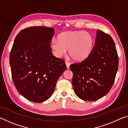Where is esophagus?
<instances>
[{"instance_id": "34e87169", "label": "esophagus", "mask_w": 128, "mask_h": 128, "mask_svg": "<svg viewBox=\"0 0 128 128\" xmlns=\"http://www.w3.org/2000/svg\"><path fill=\"white\" fill-rule=\"evenodd\" d=\"M66 68L68 69L69 68V66H70V63H69V62H66Z\"/></svg>"}]
</instances>
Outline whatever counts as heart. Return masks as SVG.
<instances>
[{"mask_svg":"<svg viewBox=\"0 0 128 128\" xmlns=\"http://www.w3.org/2000/svg\"><path fill=\"white\" fill-rule=\"evenodd\" d=\"M58 40L51 43L56 55H64L69 50V55L76 62L86 59L92 52L94 44L92 36L86 32H65L58 36Z\"/></svg>","mask_w":128,"mask_h":128,"instance_id":"heart-1","label":"heart"}]
</instances>
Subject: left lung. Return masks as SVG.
I'll list each match as a JSON object with an SVG mask.
<instances>
[{"instance_id": "obj_1", "label": "left lung", "mask_w": 128, "mask_h": 128, "mask_svg": "<svg viewBox=\"0 0 128 128\" xmlns=\"http://www.w3.org/2000/svg\"><path fill=\"white\" fill-rule=\"evenodd\" d=\"M118 66V58L113 39L102 30L96 32L90 55L72 64V85L79 98L94 101L107 94L113 86Z\"/></svg>"}]
</instances>
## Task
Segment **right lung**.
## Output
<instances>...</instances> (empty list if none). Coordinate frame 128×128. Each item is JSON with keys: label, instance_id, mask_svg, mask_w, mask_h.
<instances>
[{"label": "right lung", "instance_id": "right-lung-1", "mask_svg": "<svg viewBox=\"0 0 128 128\" xmlns=\"http://www.w3.org/2000/svg\"><path fill=\"white\" fill-rule=\"evenodd\" d=\"M54 34L52 28H25L16 36L10 51L14 85L21 95L33 102L50 98L58 78L66 69L64 60L51 52L50 44Z\"/></svg>", "mask_w": 128, "mask_h": 128}]
</instances>
